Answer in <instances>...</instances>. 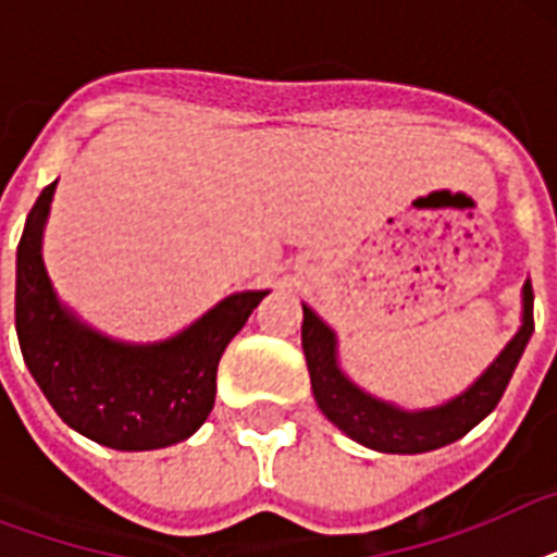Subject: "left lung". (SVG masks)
<instances>
[{"label":"left lung","mask_w":557,"mask_h":557,"mask_svg":"<svg viewBox=\"0 0 557 557\" xmlns=\"http://www.w3.org/2000/svg\"><path fill=\"white\" fill-rule=\"evenodd\" d=\"M532 283H523V318L518 335L494 358L488 370L445 405L401 410L384 398L370 396L356 381H349L338 364V338L318 314L304 306V356L312 379L318 407L332 424H338L349 440L361 442L381 454H424L462 440L471 428L483 422L503 398L515 367L527 349L535 318H532Z\"/></svg>","instance_id":"left-lung-1"}]
</instances>
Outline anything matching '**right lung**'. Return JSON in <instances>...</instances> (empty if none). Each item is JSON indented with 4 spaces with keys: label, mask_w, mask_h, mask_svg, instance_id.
Segmentation results:
<instances>
[{
    "label": "right lung",
    "mask_w": 557,
    "mask_h": 557,
    "mask_svg": "<svg viewBox=\"0 0 557 557\" xmlns=\"http://www.w3.org/2000/svg\"><path fill=\"white\" fill-rule=\"evenodd\" d=\"M57 182L34 201L16 248V335L57 416L115 450H156L199 431L216 398V367L269 292H236L168 341L124 344L60 304L42 262Z\"/></svg>",
    "instance_id": "right-lung-1"
}]
</instances>
